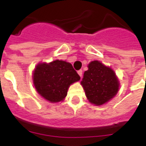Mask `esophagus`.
<instances>
[{"label": "esophagus", "mask_w": 146, "mask_h": 146, "mask_svg": "<svg viewBox=\"0 0 146 146\" xmlns=\"http://www.w3.org/2000/svg\"><path fill=\"white\" fill-rule=\"evenodd\" d=\"M77 73L79 74V76H80V78H81V77H82V75H83V71H82V70H78V71H77Z\"/></svg>", "instance_id": "obj_1"}]
</instances>
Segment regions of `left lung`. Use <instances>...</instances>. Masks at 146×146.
Returning <instances> with one entry per match:
<instances>
[{
	"mask_svg": "<svg viewBox=\"0 0 146 146\" xmlns=\"http://www.w3.org/2000/svg\"><path fill=\"white\" fill-rule=\"evenodd\" d=\"M88 68L80 82L88 100L97 106L107 103L119 91V81L116 73L98 60L91 62Z\"/></svg>",
	"mask_w": 146,
	"mask_h": 146,
	"instance_id": "left-lung-1",
	"label": "left lung"
}]
</instances>
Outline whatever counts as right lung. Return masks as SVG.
<instances>
[{
    "label": "right lung",
    "instance_id": "add662e5",
    "mask_svg": "<svg viewBox=\"0 0 146 146\" xmlns=\"http://www.w3.org/2000/svg\"><path fill=\"white\" fill-rule=\"evenodd\" d=\"M80 80V77L71 63L58 59L49 63L40 62L33 72L36 91L51 103L63 101L70 86Z\"/></svg>",
    "mask_w": 146,
    "mask_h": 146
}]
</instances>
